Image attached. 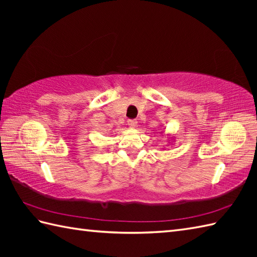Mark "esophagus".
<instances>
[{"mask_svg": "<svg viewBox=\"0 0 257 257\" xmlns=\"http://www.w3.org/2000/svg\"><path fill=\"white\" fill-rule=\"evenodd\" d=\"M127 123H128V125L130 128H136L138 125V121L136 119H129L128 121H127Z\"/></svg>", "mask_w": 257, "mask_h": 257, "instance_id": "esophagus-1", "label": "esophagus"}]
</instances>
